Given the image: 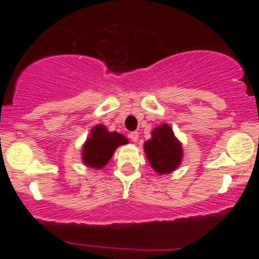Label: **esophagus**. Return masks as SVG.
Segmentation results:
<instances>
[{"label":"esophagus","mask_w":259,"mask_h":259,"mask_svg":"<svg viewBox=\"0 0 259 259\" xmlns=\"http://www.w3.org/2000/svg\"><path fill=\"white\" fill-rule=\"evenodd\" d=\"M129 138L133 140L134 143H137L138 139H139V136H138V133L137 131H133V133L129 134Z\"/></svg>","instance_id":"esophagus-1"}]
</instances>
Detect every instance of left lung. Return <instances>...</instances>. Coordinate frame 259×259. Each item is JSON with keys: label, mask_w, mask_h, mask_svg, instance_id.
<instances>
[{"label": "left lung", "mask_w": 259, "mask_h": 259, "mask_svg": "<svg viewBox=\"0 0 259 259\" xmlns=\"http://www.w3.org/2000/svg\"><path fill=\"white\" fill-rule=\"evenodd\" d=\"M152 138L144 144V150L152 168L157 174L172 172L183 159L182 143L175 137L171 126L161 124L152 131Z\"/></svg>", "instance_id": "8db88e82"}]
</instances>
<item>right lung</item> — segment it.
Instances as JSON below:
<instances>
[{
	"mask_svg": "<svg viewBox=\"0 0 259 259\" xmlns=\"http://www.w3.org/2000/svg\"><path fill=\"white\" fill-rule=\"evenodd\" d=\"M128 143L123 135L109 133L103 124L91 129L90 137L87 139L82 148L83 163L94 169H102L108 163L114 152L119 146Z\"/></svg>",
	"mask_w": 259,
	"mask_h": 259,
	"instance_id": "obj_1",
	"label": "right lung"
}]
</instances>
